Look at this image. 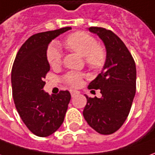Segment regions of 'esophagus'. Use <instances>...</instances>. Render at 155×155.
<instances>
[{
  "instance_id": "obj_1",
  "label": "esophagus",
  "mask_w": 155,
  "mask_h": 155,
  "mask_svg": "<svg viewBox=\"0 0 155 155\" xmlns=\"http://www.w3.org/2000/svg\"><path fill=\"white\" fill-rule=\"evenodd\" d=\"M70 93H71V96H72V97H74V96L78 95L80 92L78 91H73V90H71V91H70Z\"/></svg>"
}]
</instances>
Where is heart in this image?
Listing matches in <instances>:
<instances>
[{
	"label": "heart",
	"mask_w": 155,
	"mask_h": 155,
	"mask_svg": "<svg viewBox=\"0 0 155 155\" xmlns=\"http://www.w3.org/2000/svg\"><path fill=\"white\" fill-rule=\"evenodd\" d=\"M69 49L84 57L86 64L94 69H101L106 62L107 53L102 45L97 44L92 35L84 31L69 35L65 40ZM47 58L51 67H58L62 63V52L58 45L51 44L47 48ZM84 74L70 71L64 76V81L70 87L76 88L82 85Z\"/></svg>",
	"instance_id": "obj_1"
}]
</instances>
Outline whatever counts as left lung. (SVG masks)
Here are the masks:
<instances>
[{"label":"left lung","mask_w":155,"mask_h":155,"mask_svg":"<svg viewBox=\"0 0 155 155\" xmlns=\"http://www.w3.org/2000/svg\"><path fill=\"white\" fill-rule=\"evenodd\" d=\"M89 30L104 41L107 58L102 72L88 86L89 89H99L102 97L86 95L83 116L97 132L109 135L121 127L130 113L136 93L135 61L111 30L100 27H90Z\"/></svg>","instance_id":"obj_1"}]
</instances>
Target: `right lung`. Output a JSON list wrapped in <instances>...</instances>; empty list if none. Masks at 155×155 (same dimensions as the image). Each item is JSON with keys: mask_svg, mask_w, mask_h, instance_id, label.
<instances>
[{"mask_svg": "<svg viewBox=\"0 0 155 155\" xmlns=\"http://www.w3.org/2000/svg\"><path fill=\"white\" fill-rule=\"evenodd\" d=\"M69 29L65 27L33 35L20 47L12 65V87L17 111L28 129L38 137H48L59 128L71 98L69 91L49 95L43 90V79L50 70L48 45Z\"/></svg>", "mask_w": 155, "mask_h": 155, "instance_id": "right-lung-1", "label": "right lung"}]
</instances>
